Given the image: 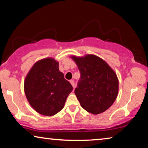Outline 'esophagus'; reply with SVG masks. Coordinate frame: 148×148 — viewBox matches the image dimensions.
Segmentation results:
<instances>
[{"label":"esophagus","instance_id":"1","mask_svg":"<svg viewBox=\"0 0 148 148\" xmlns=\"http://www.w3.org/2000/svg\"><path fill=\"white\" fill-rule=\"evenodd\" d=\"M70 84H72V87H73V88H75V83H74V80H70Z\"/></svg>","mask_w":148,"mask_h":148}]
</instances>
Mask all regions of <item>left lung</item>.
I'll use <instances>...</instances> for the list:
<instances>
[{"label":"left lung","mask_w":148,"mask_h":148,"mask_svg":"<svg viewBox=\"0 0 148 148\" xmlns=\"http://www.w3.org/2000/svg\"><path fill=\"white\" fill-rule=\"evenodd\" d=\"M72 58L80 73L74 93L82 107L93 114L105 111L118 94L119 80L115 72L95 55Z\"/></svg>","instance_id":"left-lung-1"}]
</instances>
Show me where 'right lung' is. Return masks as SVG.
Masks as SVG:
<instances>
[{"instance_id": "right-lung-1", "label": "right lung", "mask_w": 148, "mask_h": 148, "mask_svg": "<svg viewBox=\"0 0 148 148\" xmlns=\"http://www.w3.org/2000/svg\"><path fill=\"white\" fill-rule=\"evenodd\" d=\"M72 86L51 58L37 62L27 74L24 91L31 106L43 115L52 116L61 111Z\"/></svg>"}]
</instances>
